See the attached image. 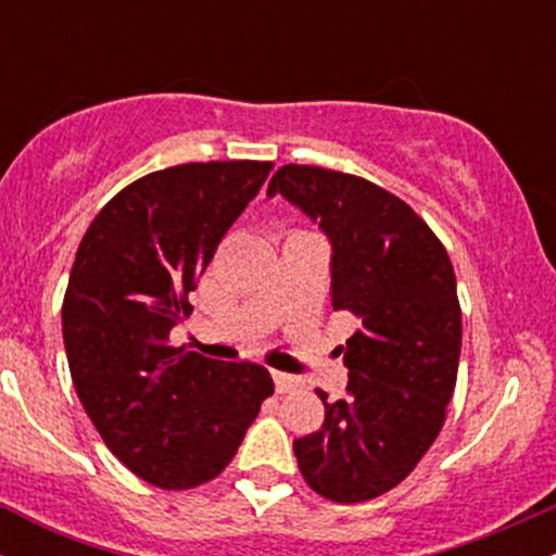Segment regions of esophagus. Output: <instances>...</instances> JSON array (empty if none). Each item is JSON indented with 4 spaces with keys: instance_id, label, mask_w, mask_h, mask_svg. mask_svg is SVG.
Instances as JSON below:
<instances>
[{
    "instance_id": "1",
    "label": "esophagus",
    "mask_w": 556,
    "mask_h": 556,
    "mask_svg": "<svg viewBox=\"0 0 556 556\" xmlns=\"http://www.w3.org/2000/svg\"><path fill=\"white\" fill-rule=\"evenodd\" d=\"M274 376V387H277L279 394H287V392H295L300 387V379L292 374H285V371H271Z\"/></svg>"
}]
</instances>
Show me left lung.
Listing matches in <instances>:
<instances>
[{
    "label": "left lung",
    "mask_w": 556,
    "mask_h": 556,
    "mask_svg": "<svg viewBox=\"0 0 556 556\" xmlns=\"http://www.w3.org/2000/svg\"><path fill=\"white\" fill-rule=\"evenodd\" d=\"M282 195L331 245V305L361 321L344 344L348 397L324 402L321 429L295 439L305 483L353 504L410 476L442 431L460 361L463 316L444 245L379 185L344 172L285 164Z\"/></svg>",
    "instance_id": "obj_1"
}]
</instances>
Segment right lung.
I'll list each match as a JSON object with an SVG mask.
<instances>
[{
  "label": "right lung",
  "mask_w": 556,
  "mask_h": 556,
  "mask_svg": "<svg viewBox=\"0 0 556 556\" xmlns=\"http://www.w3.org/2000/svg\"><path fill=\"white\" fill-rule=\"evenodd\" d=\"M271 162H195L140 177L96 214L75 253L62 337L75 392L125 468L193 489L227 468L274 392L258 363L172 348L188 292L258 195Z\"/></svg>",
  "instance_id": "right-lung-1"
}]
</instances>
